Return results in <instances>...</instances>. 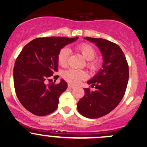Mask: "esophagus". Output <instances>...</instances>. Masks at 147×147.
<instances>
[{
    "label": "esophagus",
    "instance_id": "34e87169",
    "mask_svg": "<svg viewBox=\"0 0 147 147\" xmlns=\"http://www.w3.org/2000/svg\"><path fill=\"white\" fill-rule=\"evenodd\" d=\"M68 87H69V88H75V86H73V85L70 84H68Z\"/></svg>",
    "mask_w": 147,
    "mask_h": 147
}]
</instances>
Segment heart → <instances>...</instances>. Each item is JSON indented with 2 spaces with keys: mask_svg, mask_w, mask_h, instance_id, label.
Returning a JSON list of instances; mask_svg holds the SVG:
<instances>
[{
  "mask_svg": "<svg viewBox=\"0 0 147 147\" xmlns=\"http://www.w3.org/2000/svg\"><path fill=\"white\" fill-rule=\"evenodd\" d=\"M77 49L86 61V67L92 72L97 71L99 69L100 61L95 59L96 56V50L93 46L87 43H82L77 47ZM70 55V50L67 47H63L59 51L57 55V60L59 65L61 66L66 65ZM63 77L66 81L72 84H78L82 80L87 78V73L86 71L82 70H75L69 69L63 72Z\"/></svg>",
  "mask_w": 147,
  "mask_h": 147,
  "instance_id": "b5f03b06",
  "label": "heart"
}]
</instances>
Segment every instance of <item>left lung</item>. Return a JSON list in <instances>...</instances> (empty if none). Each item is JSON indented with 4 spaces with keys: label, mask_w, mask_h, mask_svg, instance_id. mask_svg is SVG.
<instances>
[{
    "label": "left lung",
    "mask_w": 147,
    "mask_h": 147,
    "mask_svg": "<svg viewBox=\"0 0 147 147\" xmlns=\"http://www.w3.org/2000/svg\"><path fill=\"white\" fill-rule=\"evenodd\" d=\"M84 39L99 48L103 64L102 69L87 82L96 91L84 88L85 94L77 102V109L84 117L97 119L112 112L123 98L128 82V65L123 51L115 43L102 38Z\"/></svg>",
    "instance_id": "8db88e82"
}]
</instances>
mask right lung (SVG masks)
I'll use <instances>...</instances> for the list:
<instances>
[{"mask_svg": "<svg viewBox=\"0 0 147 147\" xmlns=\"http://www.w3.org/2000/svg\"><path fill=\"white\" fill-rule=\"evenodd\" d=\"M77 39L78 37L36 38L26 45L17 58L13 71L14 89L21 104L32 114L45 116L57 109L67 83L63 80L57 84H47L46 82L58 71L60 49Z\"/></svg>", "mask_w": 147, "mask_h": 147, "instance_id": "obj_1", "label": "right lung"}]
</instances>
